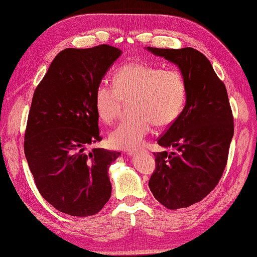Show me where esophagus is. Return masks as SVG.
<instances>
[{
    "mask_svg": "<svg viewBox=\"0 0 257 257\" xmlns=\"http://www.w3.org/2000/svg\"><path fill=\"white\" fill-rule=\"evenodd\" d=\"M140 151H129L128 152V155H136L137 153H139Z\"/></svg>",
    "mask_w": 257,
    "mask_h": 257,
    "instance_id": "obj_1",
    "label": "esophagus"
}]
</instances>
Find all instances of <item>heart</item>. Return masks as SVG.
<instances>
[{
    "instance_id": "b5f03b06",
    "label": "heart",
    "mask_w": 257,
    "mask_h": 257,
    "mask_svg": "<svg viewBox=\"0 0 257 257\" xmlns=\"http://www.w3.org/2000/svg\"><path fill=\"white\" fill-rule=\"evenodd\" d=\"M185 99L186 83L180 71L131 63L115 71L113 86H97L94 109L99 119L110 124L118 116L122 101H133L131 112L135 116L121 121L110 133L109 143L115 149L136 150L149 135L152 124H172L181 114Z\"/></svg>"
}]
</instances>
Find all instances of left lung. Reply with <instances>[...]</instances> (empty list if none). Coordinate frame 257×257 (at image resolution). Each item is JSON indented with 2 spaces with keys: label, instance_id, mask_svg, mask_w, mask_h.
I'll list each match as a JSON object with an SVG mask.
<instances>
[{
  "label": "left lung",
  "instance_id": "8db88e82",
  "mask_svg": "<svg viewBox=\"0 0 257 257\" xmlns=\"http://www.w3.org/2000/svg\"><path fill=\"white\" fill-rule=\"evenodd\" d=\"M146 49L176 65L186 83L185 107L158 140L161 147L176 152L154 153L149 188L166 208H186L213 190L225 170L234 133L227 89L196 49Z\"/></svg>",
  "mask_w": 257,
  "mask_h": 257
}]
</instances>
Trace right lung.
I'll use <instances>...</instances> for the list:
<instances>
[{
    "mask_svg": "<svg viewBox=\"0 0 257 257\" xmlns=\"http://www.w3.org/2000/svg\"><path fill=\"white\" fill-rule=\"evenodd\" d=\"M121 53L106 44L64 49L33 94L25 156L41 195L63 213L96 214L111 196L109 167L120 152L87 147L102 141L94 93Z\"/></svg>",
    "mask_w": 257,
    "mask_h": 257,
    "instance_id": "obj_1",
    "label": "right lung"
}]
</instances>
